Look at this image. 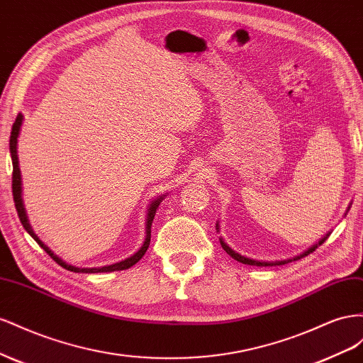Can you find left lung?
I'll return each instance as SVG.
<instances>
[{
	"instance_id": "8db88e82",
	"label": "left lung",
	"mask_w": 363,
	"mask_h": 363,
	"mask_svg": "<svg viewBox=\"0 0 363 363\" xmlns=\"http://www.w3.org/2000/svg\"><path fill=\"white\" fill-rule=\"evenodd\" d=\"M350 208V206H348ZM347 213H348V210H347ZM347 213H345V216H347ZM216 230H217V233L220 231V228H219V222L216 223ZM328 235H330V233H327L323 239H320L318 243H315L313 246H310L308 250H306L303 254H299V255H296V257H294V258H287V260H279V262H262V260H254V258H250V257H245V255H242V254H239L237 251H234L233 247L228 245L222 237L219 239V242H220V245H222V247L225 250V252L228 254V255H231L234 260H237L239 263H243V264H250V266H279V264H286V263H291V262H296V260H299V258H303V257H306V255H308V254H312L318 246H320L323 245L327 239H328Z\"/></svg>"
}]
</instances>
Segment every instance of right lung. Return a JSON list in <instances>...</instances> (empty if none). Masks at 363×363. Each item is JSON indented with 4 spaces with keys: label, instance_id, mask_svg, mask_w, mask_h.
Returning a JSON list of instances; mask_svg holds the SVG:
<instances>
[{
    "label": "right lung",
    "instance_id": "obj_1",
    "mask_svg": "<svg viewBox=\"0 0 363 363\" xmlns=\"http://www.w3.org/2000/svg\"><path fill=\"white\" fill-rule=\"evenodd\" d=\"M24 121V116L23 113H18V117L13 123L12 126V132H10V143H9V147H10V157H12V164H13V176H12V191H13V201H15V206H16V211L19 216V220L23 223L24 230L33 237L35 242L43 247V250L53 258V260L60 264L67 271L71 272H79V274H99V272H113V271H124V269H129L130 266H133L135 263H138L143 255L146 254L147 247L150 245V228H152V222H153V217L157 214V210L160 203L164 201L165 194L158 196V198H155L150 201V203L147 205V214H146V237H144V242L143 246L140 250L128 257L124 258V260L118 262V263H112V264H106V266H100V267H77V266H72L69 263H67L65 260H62L59 255H56L53 251L50 250V247L39 239V237L35 234L32 225L28 222V217H27V211H26V206H24V201H23V181H21V170H19V161H18V137H19V132H21V124Z\"/></svg>",
    "mask_w": 363,
    "mask_h": 363
}]
</instances>
